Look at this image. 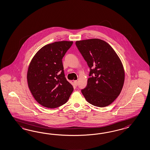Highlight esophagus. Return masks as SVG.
Returning <instances> with one entry per match:
<instances>
[{
  "label": "esophagus",
  "instance_id": "1",
  "mask_svg": "<svg viewBox=\"0 0 150 150\" xmlns=\"http://www.w3.org/2000/svg\"><path fill=\"white\" fill-rule=\"evenodd\" d=\"M74 85L76 86H78V81H74Z\"/></svg>",
  "mask_w": 150,
  "mask_h": 150
}]
</instances>
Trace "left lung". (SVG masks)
<instances>
[{"label":"left lung","mask_w":150,"mask_h":150,"mask_svg":"<svg viewBox=\"0 0 150 150\" xmlns=\"http://www.w3.org/2000/svg\"><path fill=\"white\" fill-rule=\"evenodd\" d=\"M78 49L90 68V78L81 93L88 103L97 107L111 104L120 94L125 78L120 57L106 42L99 39L76 41Z\"/></svg>","instance_id":"1"}]
</instances>
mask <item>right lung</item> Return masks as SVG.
<instances>
[{"label": "right lung", "mask_w": 150, "mask_h": 150, "mask_svg": "<svg viewBox=\"0 0 150 150\" xmlns=\"http://www.w3.org/2000/svg\"><path fill=\"white\" fill-rule=\"evenodd\" d=\"M73 44L60 41L42 47L31 60L27 79L35 100L44 107L54 108L67 103L73 92L65 78L62 59Z\"/></svg>", "instance_id": "1"}]
</instances>
